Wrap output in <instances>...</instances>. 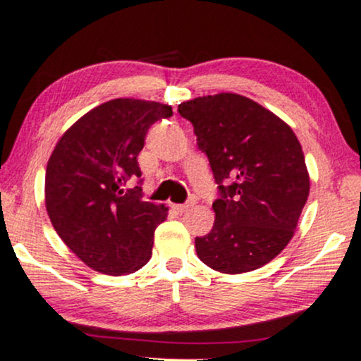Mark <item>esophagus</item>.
<instances>
[{"mask_svg":"<svg viewBox=\"0 0 361 361\" xmlns=\"http://www.w3.org/2000/svg\"><path fill=\"white\" fill-rule=\"evenodd\" d=\"M191 207H193V202H188V203H183V204H171V208L178 213H185L186 209L191 208Z\"/></svg>","mask_w":361,"mask_h":361,"instance_id":"1","label":"esophagus"}]
</instances>
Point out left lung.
Instances as JSON below:
<instances>
[{"label": "left lung", "mask_w": 361, "mask_h": 361, "mask_svg": "<svg viewBox=\"0 0 361 361\" xmlns=\"http://www.w3.org/2000/svg\"><path fill=\"white\" fill-rule=\"evenodd\" d=\"M178 113L193 125L220 191L212 231L195 240L198 258L231 275L257 270L288 245L307 203L302 145L285 121L241 94L195 98Z\"/></svg>", "instance_id": "left-lung-1"}]
</instances>
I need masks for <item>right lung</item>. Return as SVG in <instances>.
Here are the masks:
<instances>
[{
    "mask_svg": "<svg viewBox=\"0 0 361 361\" xmlns=\"http://www.w3.org/2000/svg\"><path fill=\"white\" fill-rule=\"evenodd\" d=\"M171 106L118 98L81 116L54 147L47 166V209L68 248L93 270L125 275L152 258L153 235L168 208L141 198L138 154L149 126Z\"/></svg>",
    "mask_w": 361,
    "mask_h": 361,
    "instance_id": "obj_1",
    "label": "right lung"
}]
</instances>
